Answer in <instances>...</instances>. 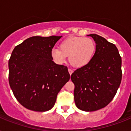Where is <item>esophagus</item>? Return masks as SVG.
Here are the masks:
<instances>
[{
	"label": "esophagus",
	"mask_w": 131,
	"mask_h": 131,
	"mask_svg": "<svg viewBox=\"0 0 131 131\" xmlns=\"http://www.w3.org/2000/svg\"><path fill=\"white\" fill-rule=\"evenodd\" d=\"M68 71H69V74H70V75H72V73H73V70H71V69H68Z\"/></svg>",
	"instance_id": "34e87169"
}]
</instances>
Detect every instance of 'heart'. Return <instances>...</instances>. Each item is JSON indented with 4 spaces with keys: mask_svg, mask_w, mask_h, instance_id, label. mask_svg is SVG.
I'll use <instances>...</instances> for the list:
<instances>
[{
    "mask_svg": "<svg viewBox=\"0 0 131 131\" xmlns=\"http://www.w3.org/2000/svg\"><path fill=\"white\" fill-rule=\"evenodd\" d=\"M60 49L53 48L51 56L58 64L64 63L69 56L70 64L75 68H82L91 61L96 49L95 43L88 37H70L60 42Z\"/></svg>",
    "mask_w": 131,
    "mask_h": 131,
    "instance_id": "1",
    "label": "heart"
}]
</instances>
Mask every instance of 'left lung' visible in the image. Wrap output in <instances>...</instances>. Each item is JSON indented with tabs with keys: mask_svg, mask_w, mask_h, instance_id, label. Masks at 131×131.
Wrapping results in <instances>:
<instances>
[{
	"mask_svg": "<svg viewBox=\"0 0 131 131\" xmlns=\"http://www.w3.org/2000/svg\"><path fill=\"white\" fill-rule=\"evenodd\" d=\"M96 51L87 65L72 73L77 107L94 112L105 107L116 95L122 80V59L114 44L96 34H90Z\"/></svg>",
	"mask_w": 131,
	"mask_h": 131,
	"instance_id": "left-lung-1",
	"label": "left lung"
}]
</instances>
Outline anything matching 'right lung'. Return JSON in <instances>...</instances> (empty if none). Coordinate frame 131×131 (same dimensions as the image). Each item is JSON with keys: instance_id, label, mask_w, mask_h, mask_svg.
I'll list each match as a JSON object with an SVG mask.
<instances>
[{"instance_id": "obj_1", "label": "right lung", "mask_w": 131, "mask_h": 131, "mask_svg": "<svg viewBox=\"0 0 131 131\" xmlns=\"http://www.w3.org/2000/svg\"><path fill=\"white\" fill-rule=\"evenodd\" d=\"M62 36L32 37L17 45L9 60V82L21 105L35 112L53 107L69 80L67 67L52 60L51 51Z\"/></svg>"}]
</instances>
